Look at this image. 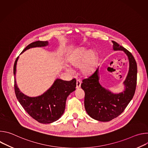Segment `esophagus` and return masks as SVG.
Returning a JSON list of instances; mask_svg holds the SVG:
<instances>
[{
    "label": "esophagus",
    "instance_id": "esophagus-1",
    "mask_svg": "<svg viewBox=\"0 0 148 148\" xmlns=\"http://www.w3.org/2000/svg\"><path fill=\"white\" fill-rule=\"evenodd\" d=\"M81 82L79 79H77V82H76V84H77L76 88H77V89L79 88H80V87H81Z\"/></svg>",
    "mask_w": 148,
    "mask_h": 148
}]
</instances>
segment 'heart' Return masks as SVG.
I'll return each instance as SVG.
<instances>
[{"mask_svg": "<svg viewBox=\"0 0 148 148\" xmlns=\"http://www.w3.org/2000/svg\"><path fill=\"white\" fill-rule=\"evenodd\" d=\"M97 55L94 51H88L86 48L78 49L70 59V64L74 67H79L81 73L84 75H88L94 70L96 62ZM70 71V69H67Z\"/></svg>", "mask_w": 148, "mask_h": 148, "instance_id": "1", "label": "heart"}]
</instances>
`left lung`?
<instances>
[{
    "label": "left lung",
    "mask_w": 148,
    "mask_h": 148,
    "mask_svg": "<svg viewBox=\"0 0 148 148\" xmlns=\"http://www.w3.org/2000/svg\"><path fill=\"white\" fill-rule=\"evenodd\" d=\"M112 41L114 50L123 51L129 59V72L123 82L125 91L114 94L103 88L99 83L98 68L87 78L84 79L81 85L85 92L84 107L87 114L101 122L110 121L123 112L132 99L136 86L137 64L134 56L116 42Z\"/></svg>",
    "instance_id": "8db88e82"
}]
</instances>
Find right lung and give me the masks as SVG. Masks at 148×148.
<instances>
[{"label":"right lung","mask_w":148,"mask_h":148,"mask_svg":"<svg viewBox=\"0 0 148 148\" xmlns=\"http://www.w3.org/2000/svg\"><path fill=\"white\" fill-rule=\"evenodd\" d=\"M48 45L47 41H37L29 45L21 53L30 48ZM17 57L13 67L14 92L16 98L27 114L34 119L42 123H50L58 120L65 110L67 97L75 90L76 79L63 81L57 79L53 86L43 94L37 97H29L21 92L16 82Z\"/></svg>","instance_id":"add662e5"}]
</instances>
